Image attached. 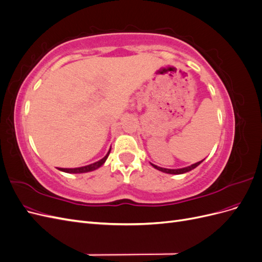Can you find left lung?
<instances>
[{
  "label": "left lung",
  "instance_id": "1",
  "mask_svg": "<svg viewBox=\"0 0 262 262\" xmlns=\"http://www.w3.org/2000/svg\"><path fill=\"white\" fill-rule=\"evenodd\" d=\"M202 162H203V161H201V162H198V163H195V164H192L191 166H188V167H185V168H179V169H167V168H162V167H158V166H156V165H154V164H152V166H153L154 168H156V169H158V170H161V171H163V172L172 173V175H179V173H185V172H187V171L192 170L193 168H195V167H196V166H199Z\"/></svg>",
  "mask_w": 262,
  "mask_h": 262
}]
</instances>
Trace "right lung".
<instances>
[{
  "instance_id": "add662e5",
  "label": "right lung",
  "mask_w": 262,
  "mask_h": 262,
  "mask_svg": "<svg viewBox=\"0 0 262 262\" xmlns=\"http://www.w3.org/2000/svg\"><path fill=\"white\" fill-rule=\"evenodd\" d=\"M110 149H112V148H110ZM110 149H109V152L107 153V155H106L104 158H101L100 161H98V162H96V163H93V164H91V165L83 166V167H77V168H58V169L61 170V171L69 172V173H82V172L93 171V170H95V169L99 168L100 166L106 162L107 157H108V155H109V153H110Z\"/></svg>"
}]
</instances>
